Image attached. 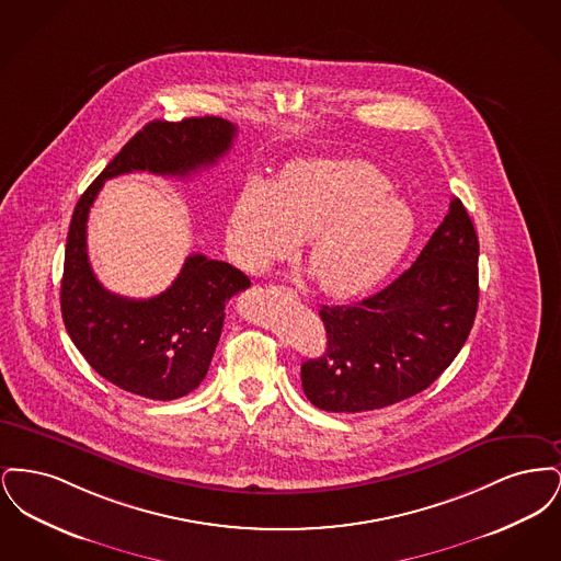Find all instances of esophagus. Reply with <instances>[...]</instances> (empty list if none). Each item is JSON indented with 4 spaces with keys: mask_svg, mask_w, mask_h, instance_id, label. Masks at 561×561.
Masks as SVG:
<instances>
[{
    "mask_svg": "<svg viewBox=\"0 0 561 561\" xmlns=\"http://www.w3.org/2000/svg\"><path fill=\"white\" fill-rule=\"evenodd\" d=\"M277 290H279V293L288 294L290 298H296V293H294L293 288H286V286H277Z\"/></svg>",
    "mask_w": 561,
    "mask_h": 561,
    "instance_id": "obj_1",
    "label": "esophagus"
}]
</instances>
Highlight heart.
Segmentation results:
<instances>
[{
	"label": "heart",
	"mask_w": 561,
	"mask_h": 561,
	"mask_svg": "<svg viewBox=\"0 0 561 561\" xmlns=\"http://www.w3.org/2000/svg\"><path fill=\"white\" fill-rule=\"evenodd\" d=\"M414 214L389 193L368 161H293L273 183H250L233 204L227 245L238 267L263 273L302 241L305 263L323 294L366 293L400 261Z\"/></svg>",
	"instance_id": "heart-1"
}]
</instances>
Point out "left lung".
Wrapping results in <instances>:
<instances>
[{"label":"left lung","instance_id":"obj_1","mask_svg":"<svg viewBox=\"0 0 561 561\" xmlns=\"http://www.w3.org/2000/svg\"><path fill=\"white\" fill-rule=\"evenodd\" d=\"M480 241L462 202L380 293L323 305L325 351L300 366L307 400L325 412H366L425 391L465 345L480 300Z\"/></svg>","mask_w":561,"mask_h":561}]
</instances>
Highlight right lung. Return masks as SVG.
<instances>
[{
    "label": "right lung",
    "instance_id": "1",
    "mask_svg": "<svg viewBox=\"0 0 561 561\" xmlns=\"http://www.w3.org/2000/svg\"><path fill=\"white\" fill-rule=\"evenodd\" d=\"M238 128L222 117L149 122L83 191L69 225L60 311L85 362L115 387L149 400H179L199 387L218 345L225 305L250 288L248 275L188 254L168 290L136 300L108 293L88 261V213L105 181L128 172L187 179L222 158Z\"/></svg>",
    "mask_w": 561,
    "mask_h": 561
}]
</instances>
